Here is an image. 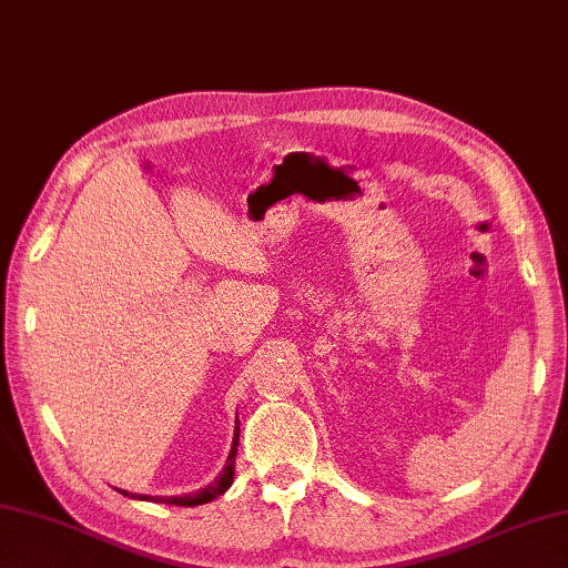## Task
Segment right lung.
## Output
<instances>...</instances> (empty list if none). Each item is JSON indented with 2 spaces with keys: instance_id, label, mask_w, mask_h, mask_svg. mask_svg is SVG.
Segmentation results:
<instances>
[{
  "instance_id": "right-lung-1",
  "label": "right lung",
  "mask_w": 568,
  "mask_h": 568,
  "mask_svg": "<svg viewBox=\"0 0 568 568\" xmlns=\"http://www.w3.org/2000/svg\"><path fill=\"white\" fill-rule=\"evenodd\" d=\"M236 446H239V427L234 434V444H232V452H229L226 458V466L220 476H216L210 486H204L197 493H190V496H141V493H126V490H119L124 493L129 498H136V500H151V503H165V505H180V508H192V505H202V503H210L214 498H220L222 493L234 484V458H236Z\"/></svg>"
}]
</instances>
